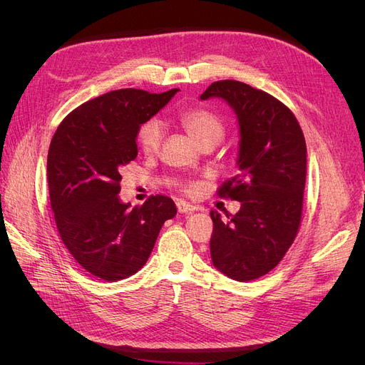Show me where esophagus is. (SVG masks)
I'll use <instances>...</instances> for the list:
<instances>
[{
  "mask_svg": "<svg viewBox=\"0 0 365 365\" xmlns=\"http://www.w3.org/2000/svg\"><path fill=\"white\" fill-rule=\"evenodd\" d=\"M176 205H178V212L182 213V215H185V213H192V212H195V210H197L195 205L189 204V202H186V201H178Z\"/></svg>",
  "mask_w": 365,
  "mask_h": 365,
  "instance_id": "1",
  "label": "esophagus"
}]
</instances>
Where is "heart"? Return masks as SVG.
<instances>
[{"mask_svg": "<svg viewBox=\"0 0 365 365\" xmlns=\"http://www.w3.org/2000/svg\"><path fill=\"white\" fill-rule=\"evenodd\" d=\"M179 121L187 134L192 138L200 146L205 142H219L223 138V124L207 109L195 108L187 109L179 113ZM164 136V125L160 120L153 118L145 123L139 130V145L145 153L157 152Z\"/></svg>", "mask_w": 365, "mask_h": 365, "instance_id": "heart-1", "label": "heart"}]
</instances>
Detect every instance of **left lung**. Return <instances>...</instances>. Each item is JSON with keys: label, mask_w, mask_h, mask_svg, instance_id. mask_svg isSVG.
Listing matches in <instances>:
<instances>
[{"label": "left lung", "mask_w": 365, "mask_h": 365, "mask_svg": "<svg viewBox=\"0 0 365 365\" xmlns=\"http://www.w3.org/2000/svg\"><path fill=\"white\" fill-rule=\"evenodd\" d=\"M222 99L237 115L238 176L219 195L241 202L223 222L212 212L210 253L235 281L257 279L281 262L299 231L306 182V142L293 112L262 90L234 80L210 86L201 101Z\"/></svg>", "instance_id": "8db88e82"}]
</instances>
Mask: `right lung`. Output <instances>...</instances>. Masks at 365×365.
Masks as SVG:
<instances>
[{"label": "right lung", "instance_id": "add662e5", "mask_svg": "<svg viewBox=\"0 0 365 365\" xmlns=\"http://www.w3.org/2000/svg\"><path fill=\"white\" fill-rule=\"evenodd\" d=\"M178 91H109L73 109L54 133L47 157L54 222L72 257L93 277L115 282L140 271L164 222L178 213L164 195L140 207L118 197L121 170L138 157L140 125Z\"/></svg>", "mask_w": 365, "mask_h": 365}]
</instances>
